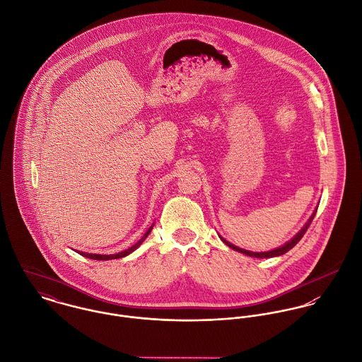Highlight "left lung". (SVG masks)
Wrapping results in <instances>:
<instances>
[{
    "label": "left lung",
    "instance_id": "obj_1",
    "mask_svg": "<svg viewBox=\"0 0 362 362\" xmlns=\"http://www.w3.org/2000/svg\"><path fill=\"white\" fill-rule=\"evenodd\" d=\"M315 214H317V208H315V211L313 212V215L310 216V219L307 221V223L300 229V232L297 233V235H294L290 240L287 241V243H284L283 245L281 247H278V248H275V250H271V251H264V252H252V251H248V250H244V248H240V247H238V245H235V244H232V243H229L228 240H225L222 236H219L221 238V240L223 241L226 245H229L232 250H235V251H239L241 254H245V255H248V257H252V258H272V257H279V255H283L284 252H287L288 250H291L298 241L301 240V238L305 235V232H307V229L310 228V225H311V222H313V219H314V216H315Z\"/></svg>",
    "mask_w": 362,
    "mask_h": 362
}]
</instances>
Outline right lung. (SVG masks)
<instances>
[{"instance_id":"obj_1","label":"right lung","mask_w":362,"mask_h":362,"mask_svg":"<svg viewBox=\"0 0 362 362\" xmlns=\"http://www.w3.org/2000/svg\"><path fill=\"white\" fill-rule=\"evenodd\" d=\"M153 226H154V223L148 228V230L143 235V238L140 239V240L137 241L136 244H133L132 247H129L127 250H124V251H121V252H117V254H110V255H105V254H91V252H83V251H78L81 255L83 257H86V258H90V259H97V261H107V259H117V258H123V257H126V255H129L130 252H133L139 245H141V243L147 239V236L150 235V232L153 230Z\"/></svg>"}]
</instances>
